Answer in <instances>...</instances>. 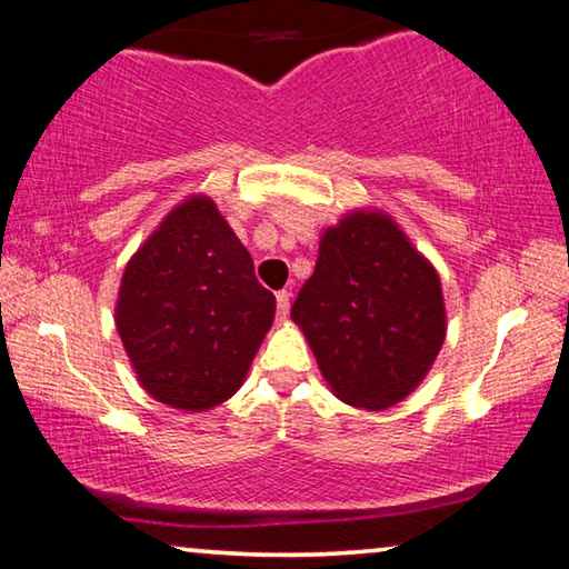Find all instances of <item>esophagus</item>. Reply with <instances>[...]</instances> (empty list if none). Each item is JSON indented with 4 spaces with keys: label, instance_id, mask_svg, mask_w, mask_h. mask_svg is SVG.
<instances>
[{
    "label": "esophagus",
    "instance_id": "esophagus-1",
    "mask_svg": "<svg viewBox=\"0 0 569 569\" xmlns=\"http://www.w3.org/2000/svg\"><path fill=\"white\" fill-rule=\"evenodd\" d=\"M288 303H291V293H288V291H278V293H276V309H278V317H281V319H286Z\"/></svg>",
    "mask_w": 569,
    "mask_h": 569
}]
</instances>
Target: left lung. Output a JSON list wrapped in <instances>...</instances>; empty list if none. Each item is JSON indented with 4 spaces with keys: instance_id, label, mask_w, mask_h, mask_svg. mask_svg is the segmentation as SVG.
Returning a JSON list of instances; mask_svg holds the SVG:
<instances>
[{
    "instance_id": "8db88e82",
    "label": "left lung",
    "mask_w": 569,
    "mask_h": 569,
    "mask_svg": "<svg viewBox=\"0 0 569 569\" xmlns=\"http://www.w3.org/2000/svg\"><path fill=\"white\" fill-rule=\"evenodd\" d=\"M291 319L339 401L366 411L403 401L445 345L442 283L383 211H350L321 234Z\"/></svg>"
}]
</instances>
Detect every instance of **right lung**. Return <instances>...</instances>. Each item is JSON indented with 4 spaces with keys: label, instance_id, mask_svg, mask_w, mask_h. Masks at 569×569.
I'll use <instances>...</instances> for the list:
<instances>
[{
    "label": "right lung",
    "instance_id": "1",
    "mask_svg": "<svg viewBox=\"0 0 569 569\" xmlns=\"http://www.w3.org/2000/svg\"><path fill=\"white\" fill-rule=\"evenodd\" d=\"M276 317V296L209 197H189L127 262L114 325L140 386L181 411L234 396Z\"/></svg>",
    "mask_w": 569,
    "mask_h": 569
}]
</instances>
